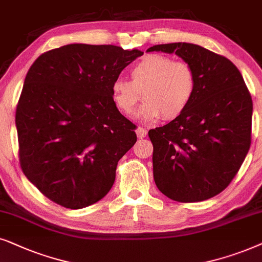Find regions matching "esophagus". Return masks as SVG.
Wrapping results in <instances>:
<instances>
[{"label": "esophagus", "instance_id": "34e87169", "mask_svg": "<svg viewBox=\"0 0 262 262\" xmlns=\"http://www.w3.org/2000/svg\"><path fill=\"white\" fill-rule=\"evenodd\" d=\"M146 135H147V130H146V129H145L144 127H139V128L137 129V137H138L139 139L145 138Z\"/></svg>", "mask_w": 262, "mask_h": 262}]
</instances>
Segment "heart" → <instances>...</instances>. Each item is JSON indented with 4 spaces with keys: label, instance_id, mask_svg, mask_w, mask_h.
Returning <instances> with one entry per match:
<instances>
[{
    "label": "heart",
    "instance_id": "b5f03b06",
    "mask_svg": "<svg viewBox=\"0 0 262 262\" xmlns=\"http://www.w3.org/2000/svg\"><path fill=\"white\" fill-rule=\"evenodd\" d=\"M130 80L117 78L111 86L117 109L129 115L142 98L146 102L138 116L146 121L162 116L173 120L189 106L196 92L198 78L193 66L162 54H149L130 69Z\"/></svg>",
    "mask_w": 262,
    "mask_h": 262
}]
</instances>
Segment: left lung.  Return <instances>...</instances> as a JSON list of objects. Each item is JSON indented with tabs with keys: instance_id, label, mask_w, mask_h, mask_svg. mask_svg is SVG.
I'll return each instance as SVG.
<instances>
[{
	"instance_id": "1",
	"label": "left lung",
	"mask_w": 262,
	"mask_h": 262,
	"mask_svg": "<svg viewBox=\"0 0 262 262\" xmlns=\"http://www.w3.org/2000/svg\"><path fill=\"white\" fill-rule=\"evenodd\" d=\"M147 51L175 52L198 78L187 110L148 132L156 186L175 201L207 200L229 186L249 151L252 97L236 66L200 45L159 44Z\"/></svg>"
}]
</instances>
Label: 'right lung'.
Here are the masks:
<instances>
[{
	"mask_svg": "<svg viewBox=\"0 0 262 262\" xmlns=\"http://www.w3.org/2000/svg\"><path fill=\"white\" fill-rule=\"evenodd\" d=\"M140 50L69 44L41 54L27 72L15 124L23 172L41 194L71 210L99 201L118 160L137 142L134 124L111 93Z\"/></svg>",
	"mask_w": 262,
	"mask_h": 262,
	"instance_id": "obj_1",
	"label": "right lung"
}]
</instances>
